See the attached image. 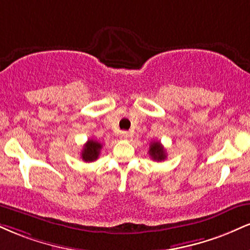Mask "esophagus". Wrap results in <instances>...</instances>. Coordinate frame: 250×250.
Returning <instances> with one entry per match:
<instances>
[{"mask_svg":"<svg viewBox=\"0 0 250 250\" xmlns=\"http://www.w3.org/2000/svg\"><path fill=\"white\" fill-rule=\"evenodd\" d=\"M120 137H121L122 140H127V138H129V133H127V131H121Z\"/></svg>","mask_w":250,"mask_h":250,"instance_id":"obj_1","label":"esophagus"}]
</instances>
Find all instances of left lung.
Listing matches in <instances>:
<instances>
[{"mask_svg": "<svg viewBox=\"0 0 250 250\" xmlns=\"http://www.w3.org/2000/svg\"><path fill=\"white\" fill-rule=\"evenodd\" d=\"M149 155L154 161L161 162L164 161L165 157H167V154H165V150L164 146H162L161 142H151L150 144V148H149Z\"/></svg>", "mask_w": 250, "mask_h": 250, "instance_id": "obj_1", "label": "left lung"}]
</instances>
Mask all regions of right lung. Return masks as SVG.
Returning a JSON list of instances; mask_svg holds the SVG:
<instances>
[{
  "label": "right lung",
  "mask_w": 250,
  "mask_h": 250,
  "mask_svg": "<svg viewBox=\"0 0 250 250\" xmlns=\"http://www.w3.org/2000/svg\"><path fill=\"white\" fill-rule=\"evenodd\" d=\"M102 148L101 143L96 142L94 140H88L83 146V151H81V157L85 162H94L98 159L100 155V150Z\"/></svg>",
  "instance_id": "right-lung-1"
}]
</instances>
